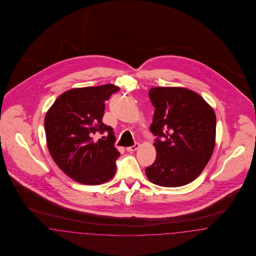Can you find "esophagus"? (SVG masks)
I'll use <instances>...</instances> for the list:
<instances>
[{"instance_id": "34e87169", "label": "esophagus", "mask_w": 256, "mask_h": 256, "mask_svg": "<svg viewBox=\"0 0 256 256\" xmlns=\"http://www.w3.org/2000/svg\"><path fill=\"white\" fill-rule=\"evenodd\" d=\"M139 143H134V146H128L126 148V150L128 152H134V150H136L138 148H139Z\"/></svg>"}]
</instances>
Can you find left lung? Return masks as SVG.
<instances>
[{
	"mask_svg": "<svg viewBox=\"0 0 256 256\" xmlns=\"http://www.w3.org/2000/svg\"><path fill=\"white\" fill-rule=\"evenodd\" d=\"M150 132L156 158L146 167L150 182L163 187L192 182L206 166L215 146L216 115L206 102L182 87H152Z\"/></svg>",
	"mask_w": 256,
	"mask_h": 256,
	"instance_id": "8db88e82",
	"label": "left lung"
}]
</instances>
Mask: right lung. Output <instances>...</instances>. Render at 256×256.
I'll list each match as a JSON object with an SVG mask.
<instances>
[{"mask_svg": "<svg viewBox=\"0 0 256 256\" xmlns=\"http://www.w3.org/2000/svg\"><path fill=\"white\" fill-rule=\"evenodd\" d=\"M119 89L112 84L71 89L61 94L46 114L50 154L61 170L78 182L102 184L116 172L120 152L114 146V132L102 122V117L104 102ZM97 132L108 136L94 142Z\"/></svg>", "mask_w": 256, "mask_h": 256, "instance_id": "obj_1", "label": "right lung"}]
</instances>
